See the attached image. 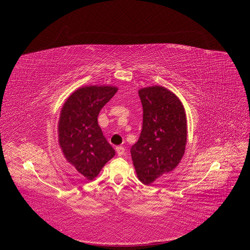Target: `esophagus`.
<instances>
[{
    "mask_svg": "<svg viewBox=\"0 0 250 250\" xmlns=\"http://www.w3.org/2000/svg\"><path fill=\"white\" fill-rule=\"evenodd\" d=\"M116 150H117V153H118V155H119V156H121V155H123V154H124V151H125L124 147H122V146L117 147V148H116Z\"/></svg>",
    "mask_w": 250,
    "mask_h": 250,
    "instance_id": "obj_1",
    "label": "esophagus"
}]
</instances>
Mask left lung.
Segmentation results:
<instances>
[{"instance_id": "left-lung-1", "label": "left lung", "mask_w": 250, "mask_h": 250, "mask_svg": "<svg viewBox=\"0 0 250 250\" xmlns=\"http://www.w3.org/2000/svg\"><path fill=\"white\" fill-rule=\"evenodd\" d=\"M143 105V128L130 152L138 178L151 185L175 169L187 145V116L183 103L161 85L139 90Z\"/></svg>"}]
</instances>
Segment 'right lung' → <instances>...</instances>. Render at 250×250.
Returning <instances> with one entry per match:
<instances>
[{"label": "right lung", "mask_w": 250, "mask_h": 250, "mask_svg": "<svg viewBox=\"0 0 250 250\" xmlns=\"http://www.w3.org/2000/svg\"><path fill=\"white\" fill-rule=\"evenodd\" d=\"M117 90L111 85L82 86L71 94L60 111V149L65 160L87 180H94L116 154L98 124V116Z\"/></svg>", "instance_id": "add662e5"}]
</instances>
